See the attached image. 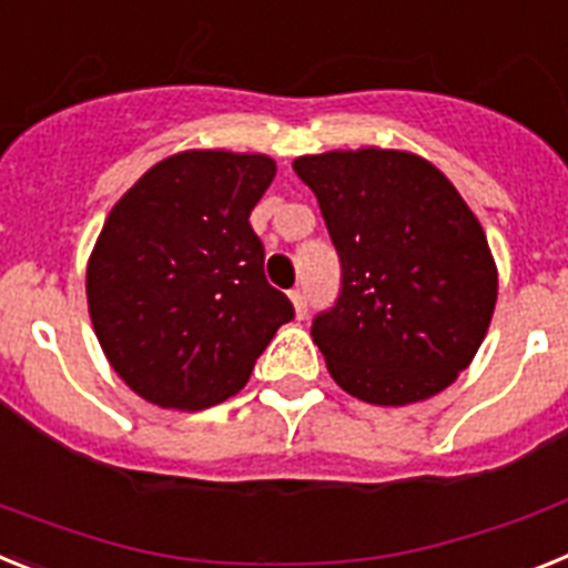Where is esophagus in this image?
Segmentation results:
<instances>
[{
  "mask_svg": "<svg viewBox=\"0 0 568 568\" xmlns=\"http://www.w3.org/2000/svg\"><path fill=\"white\" fill-rule=\"evenodd\" d=\"M288 297H291V303H294V312H297V317H305V312H308V300H305V291L294 288Z\"/></svg>",
  "mask_w": 568,
  "mask_h": 568,
  "instance_id": "1",
  "label": "esophagus"
}]
</instances>
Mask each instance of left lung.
<instances>
[{"instance_id":"8db88e82","label":"left lung","mask_w":568,"mask_h":568,"mask_svg":"<svg viewBox=\"0 0 568 568\" xmlns=\"http://www.w3.org/2000/svg\"><path fill=\"white\" fill-rule=\"evenodd\" d=\"M339 256V297L312 323L328 374L374 406L452 386L489 332L497 268L477 216L408 151L297 156Z\"/></svg>"}]
</instances>
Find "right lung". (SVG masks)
<instances>
[{
    "instance_id": "add662e5",
    "label": "right lung",
    "mask_w": 568,
    "mask_h": 568,
    "mask_svg": "<svg viewBox=\"0 0 568 568\" xmlns=\"http://www.w3.org/2000/svg\"><path fill=\"white\" fill-rule=\"evenodd\" d=\"M274 174L265 154L182 151L108 214L88 260V312L113 372L148 403L229 400L294 317L248 223Z\"/></svg>"
}]
</instances>
